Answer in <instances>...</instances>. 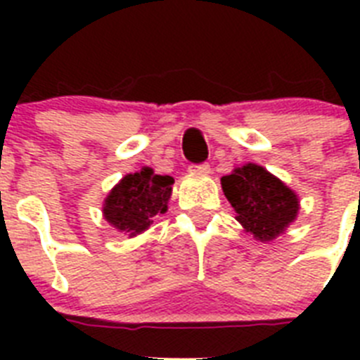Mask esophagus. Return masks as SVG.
<instances>
[{"mask_svg": "<svg viewBox=\"0 0 360 360\" xmlns=\"http://www.w3.org/2000/svg\"><path fill=\"white\" fill-rule=\"evenodd\" d=\"M191 174H209L211 173V165L209 164H200V165H189Z\"/></svg>", "mask_w": 360, "mask_h": 360, "instance_id": "esophagus-1", "label": "esophagus"}]
</instances>
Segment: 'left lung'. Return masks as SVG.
<instances>
[{"instance_id": "left-lung-1", "label": "left lung", "mask_w": 360, "mask_h": 360, "mask_svg": "<svg viewBox=\"0 0 360 360\" xmlns=\"http://www.w3.org/2000/svg\"><path fill=\"white\" fill-rule=\"evenodd\" d=\"M221 189L243 231L263 243L285 234L297 218L299 196L295 191L263 165L249 162L232 169L221 178Z\"/></svg>"}]
</instances>
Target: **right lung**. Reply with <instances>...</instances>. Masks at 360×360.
Returning <instances> with one entry per match:
<instances>
[{
    "instance_id": "obj_1",
    "label": "right lung",
    "mask_w": 360,
    "mask_h": 360,
    "mask_svg": "<svg viewBox=\"0 0 360 360\" xmlns=\"http://www.w3.org/2000/svg\"><path fill=\"white\" fill-rule=\"evenodd\" d=\"M173 184V178L155 174L151 167L126 174L104 198V219L128 238L139 236L155 216L167 212Z\"/></svg>"
}]
</instances>
